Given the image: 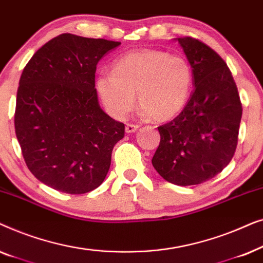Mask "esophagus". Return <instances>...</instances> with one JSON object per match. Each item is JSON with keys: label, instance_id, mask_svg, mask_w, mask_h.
Returning <instances> with one entry per match:
<instances>
[{"label": "esophagus", "instance_id": "obj_1", "mask_svg": "<svg viewBox=\"0 0 263 263\" xmlns=\"http://www.w3.org/2000/svg\"><path fill=\"white\" fill-rule=\"evenodd\" d=\"M139 129V125L136 124H127L125 125V133L130 134V133H135Z\"/></svg>", "mask_w": 263, "mask_h": 263}]
</instances>
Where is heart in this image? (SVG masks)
Returning <instances> with one entry per match:
<instances>
[{
  "label": "heart",
  "instance_id": "b5f03b06",
  "mask_svg": "<svg viewBox=\"0 0 263 263\" xmlns=\"http://www.w3.org/2000/svg\"><path fill=\"white\" fill-rule=\"evenodd\" d=\"M193 84L189 63L181 56L160 50L132 51L117 59L112 73H100L97 92L115 118H124L135 104L156 120L175 117L185 105Z\"/></svg>",
  "mask_w": 263,
  "mask_h": 263
}]
</instances>
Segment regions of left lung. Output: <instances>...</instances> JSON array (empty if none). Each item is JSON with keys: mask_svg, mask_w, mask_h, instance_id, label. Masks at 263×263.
Returning a JSON list of instances; mask_svg holds the SVG:
<instances>
[{"mask_svg": "<svg viewBox=\"0 0 263 263\" xmlns=\"http://www.w3.org/2000/svg\"><path fill=\"white\" fill-rule=\"evenodd\" d=\"M192 67L194 91L175 120L158 127L152 164L165 181L195 185L224 170L235 154L242 104L231 71L197 39L175 38Z\"/></svg>", "mask_w": 263, "mask_h": 263, "instance_id": "left-lung-1", "label": "left lung"}]
</instances>
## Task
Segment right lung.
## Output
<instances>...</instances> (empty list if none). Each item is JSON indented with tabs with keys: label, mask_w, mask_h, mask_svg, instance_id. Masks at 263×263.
<instances>
[{
	"label": "right lung",
	"mask_w": 263,
	"mask_h": 263,
	"mask_svg": "<svg viewBox=\"0 0 263 263\" xmlns=\"http://www.w3.org/2000/svg\"><path fill=\"white\" fill-rule=\"evenodd\" d=\"M121 43L63 33L24 68L14 124L25 163L39 182L67 194L98 188L124 124L99 105L96 69Z\"/></svg>",
	"instance_id": "add662e5"
}]
</instances>
